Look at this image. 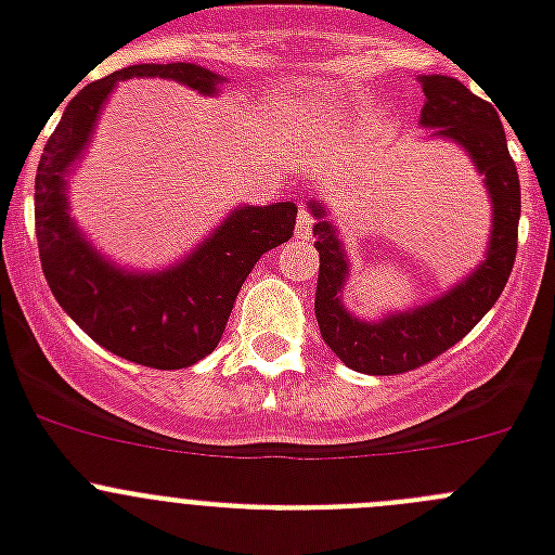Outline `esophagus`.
Instances as JSON below:
<instances>
[{"mask_svg": "<svg viewBox=\"0 0 555 555\" xmlns=\"http://www.w3.org/2000/svg\"><path fill=\"white\" fill-rule=\"evenodd\" d=\"M294 233H297V238H311L313 214L306 208V205H300V214H297V224H294Z\"/></svg>", "mask_w": 555, "mask_h": 555, "instance_id": "34e87169", "label": "esophagus"}]
</instances>
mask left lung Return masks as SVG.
<instances>
[{
	"label": "left lung",
	"instance_id": "left-lung-1",
	"mask_svg": "<svg viewBox=\"0 0 555 555\" xmlns=\"http://www.w3.org/2000/svg\"><path fill=\"white\" fill-rule=\"evenodd\" d=\"M420 82L425 94L420 125L430 127L439 139L464 146L478 175H483L492 197V235L480 267H475V272L448 288L442 297L411 311L366 322L358 320L341 302L350 261L338 242V230L327 222L325 205L317 199L308 205L317 217L313 235L320 253V278L313 300L317 322L325 345L350 370L364 375H400L450 350L498 302L517 255L519 178L508 155L506 130L500 125L498 111L453 77L423 75Z\"/></svg>",
	"mask_w": 555,
	"mask_h": 555
}]
</instances>
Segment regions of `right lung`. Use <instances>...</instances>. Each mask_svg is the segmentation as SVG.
I'll list each match as a JSON object with an SVG mask.
<instances>
[{
  "mask_svg": "<svg viewBox=\"0 0 555 555\" xmlns=\"http://www.w3.org/2000/svg\"><path fill=\"white\" fill-rule=\"evenodd\" d=\"M130 77H164L199 94H217L224 82L194 63H139L72 96L38 160V253L55 300L96 345L132 364L183 370L219 345L258 258L292 238L297 205H242L194 253L160 272H130L107 261L68 214V171L82 158L116 82Z\"/></svg>",
  "mask_w": 555,
  "mask_h": 555,
  "instance_id": "add662e5",
  "label": "right lung"
}]
</instances>
